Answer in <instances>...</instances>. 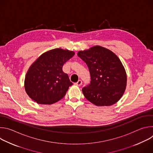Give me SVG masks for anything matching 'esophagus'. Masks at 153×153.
Listing matches in <instances>:
<instances>
[{"label": "esophagus", "mask_w": 153, "mask_h": 153, "mask_svg": "<svg viewBox=\"0 0 153 153\" xmlns=\"http://www.w3.org/2000/svg\"><path fill=\"white\" fill-rule=\"evenodd\" d=\"M82 84V81L81 80H78V82L75 83V85H77V86H80Z\"/></svg>", "instance_id": "obj_1"}]
</instances>
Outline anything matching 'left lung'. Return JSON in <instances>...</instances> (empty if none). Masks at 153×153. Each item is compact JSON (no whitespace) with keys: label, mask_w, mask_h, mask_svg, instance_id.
I'll use <instances>...</instances> for the list:
<instances>
[{"label":"left lung","mask_w":153,"mask_h":153,"mask_svg":"<svg viewBox=\"0 0 153 153\" xmlns=\"http://www.w3.org/2000/svg\"><path fill=\"white\" fill-rule=\"evenodd\" d=\"M77 56L87 65L90 84L82 88L85 98L97 106H110L123 96L126 86V74L119 57L100 46L80 51Z\"/></svg>","instance_id":"1"}]
</instances>
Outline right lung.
Segmentation results:
<instances>
[{
	"instance_id": "obj_1",
	"label": "right lung",
	"mask_w": 153,
	"mask_h": 153,
	"mask_svg": "<svg viewBox=\"0 0 153 153\" xmlns=\"http://www.w3.org/2000/svg\"><path fill=\"white\" fill-rule=\"evenodd\" d=\"M74 54L72 51L56 48L39 57L25 76L24 86L29 97L43 105L53 104L62 99L73 85L62 67Z\"/></svg>"
}]
</instances>
